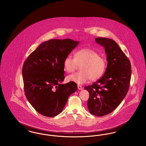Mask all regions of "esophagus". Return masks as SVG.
<instances>
[{"label": "esophagus", "instance_id": "esophagus-1", "mask_svg": "<svg viewBox=\"0 0 146 146\" xmlns=\"http://www.w3.org/2000/svg\"><path fill=\"white\" fill-rule=\"evenodd\" d=\"M78 89L79 90H82V89H83V88H82V86H80V85H78Z\"/></svg>", "mask_w": 146, "mask_h": 146}]
</instances>
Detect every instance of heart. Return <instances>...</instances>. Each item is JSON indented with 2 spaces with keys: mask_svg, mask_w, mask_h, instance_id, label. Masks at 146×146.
Wrapping results in <instances>:
<instances>
[{
  "mask_svg": "<svg viewBox=\"0 0 146 146\" xmlns=\"http://www.w3.org/2000/svg\"><path fill=\"white\" fill-rule=\"evenodd\" d=\"M74 58L70 56L63 61V68L68 73L74 72L80 66V72L67 77V80L78 84L96 81L104 74L107 61L95 51L88 48L78 50L74 55Z\"/></svg>",
  "mask_w": 146,
  "mask_h": 146,
  "instance_id": "heart-1",
  "label": "heart"
}]
</instances>
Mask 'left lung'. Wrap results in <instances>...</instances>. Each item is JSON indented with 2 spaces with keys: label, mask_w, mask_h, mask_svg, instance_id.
Returning a JSON list of instances; mask_svg holds the SVG:
<instances>
[{
  "label": "left lung",
  "mask_w": 146,
  "mask_h": 146,
  "mask_svg": "<svg viewBox=\"0 0 146 146\" xmlns=\"http://www.w3.org/2000/svg\"><path fill=\"white\" fill-rule=\"evenodd\" d=\"M95 41L104 48L107 67L104 76L84 89L89 93L88 107L90 113L101 117L115 110L125 98L130 86L131 69L129 60L114 40L97 38Z\"/></svg>",
  "instance_id": "1"
}]
</instances>
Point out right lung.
Here are the masks:
<instances>
[{
	"instance_id": "add662e5",
	"label": "right lung",
	"mask_w": 146,
	"mask_h": 146,
	"mask_svg": "<svg viewBox=\"0 0 146 146\" xmlns=\"http://www.w3.org/2000/svg\"><path fill=\"white\" fill-rule=\"evenodd\" d=\"M79 42L70 39L43 42L23 63L22 76L25 95L39 113L53 117L61 113L76 83L61 84L64 79L63 61Z\"/></svg>"
}]
</instances>
